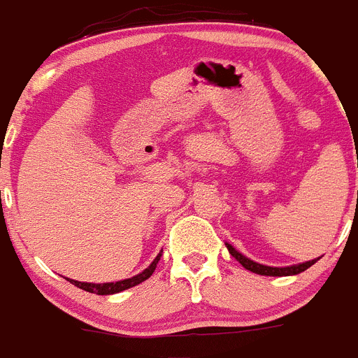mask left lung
Listing matches in <instances>:
<instances>
[{
    "label": "left lung",
    "instance_id": "8db88e82",
    "mask_svg": "<svg viewBox=\"0 0 358 358\" xmlns=\"http://www.w3.org/2000/svg\"><path fill=\"white\" fill-rule=\"evenodd\" d=\"M226 245H227V249H229L231 256H233V258H236V262H238V264H242V267H245L248 271H251V273L262 274V276H292V274H299V273H303V271H306V268L312 267V265L319 260L317 258V260L305 262V264H299V265H290V267H268V265L256 264V262L245 258V256L240 255V252L236 251L233 245H229V243H226Z\"/></svg>",
    "mask_w": 358,
    "mask_h": 358
}]
</instances>
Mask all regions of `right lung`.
I'll list each match as a JSON object with an SVG mask.
<instances>
[{"mask_svg": "<svg viewBox=\"0 0 358 358\" xmlns=\"http://www.w3.org/2000/svg\"><path fill=\"white\" fill-rule=\"evenodd\" d=\"M159 258H161V255H157L156 260L152 262V264L145 268L143 273L138 274V276L129 278V280L115 281V283H84V281H75V280H69V281H71L75 287H78V289L85 290V292H93V294H98V296H109V294L122 292V290H127V289H131V287L140 285L141 281L148 280V278L152 276V273L156 271Z\"/></svg>", "mask_w": 358, "mask_h": 358, "instance_id": "right-lung-1", "label": "right lung"}]
</instances>
